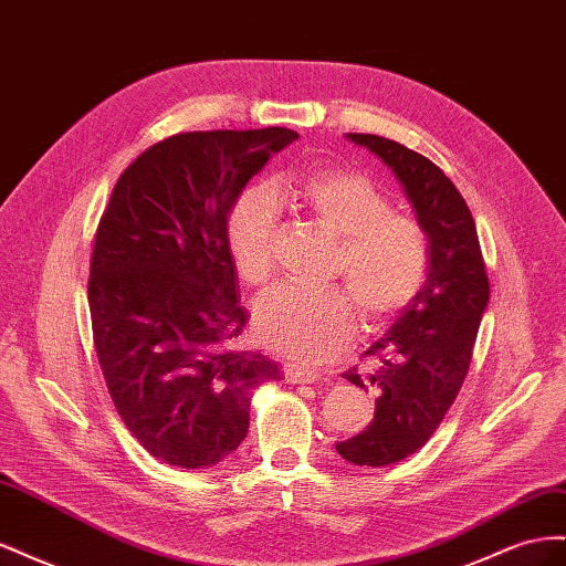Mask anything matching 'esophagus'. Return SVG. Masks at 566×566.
I'll use <instances>...</instances> for the list:
<instances>
[{
    "label": "esophagus",
    "instance_id": "34e87169",
    "mask_svg": "<svg viewBox=\"0 0 566 566\" xmlns=\"http://www.w3.org/2000/svg\"><path fill=\"white\" fill-rule=\"evenodd\" d=\"M283 375L287 382H295V385H302V382H314L318 378V373L304 368L300 364H285L283 366Z\"/></svg>",
    "mask_w": 566,
    "mask_h": 566
}]
</instances>
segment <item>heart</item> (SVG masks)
<instances>
[{"mask_svg": "<svg viewBox=\"0 0 566 566\" xmlns=\"http://www.w3.org/2000/svg\"><path fill=\"white\" fill-rule=\"evenodd\" d=\"M306 219L337 238L331 279L347 287H276L254 304V335L264 347L306 364L331 361L349 347L361 325L385 328L422 293L432 269L424 224L391 210V200L366 175L323 167L293 186ZM281 208L266 188H248L227 214L224 243L238 279L252 287L276 269Z\"/></svg>", "mask_w": 566, "mask_h": 566, "instance_id": "b5f03b06", "label": "heart"}]
</instances>
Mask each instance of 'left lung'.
I'll return each mask as SVG.
<instances>
[{"label":"left lung","instance_id":"left-lung-1","mask_svg":"<svg viewBox=\"0 0 566 566\" xmlns=\"http://www.w3.org/2000/svg\"><path fill=\"white\" fill-rule=\"evenodd\" d=\"M349 139L394 169L432 241L422 293L364 352L368 368L342 375L375 394V418L335 449L354 465L385 468L422 449L453 406L489 302V276L468 202L430 158L385 136Z\"/></svg>","mask_w":566,"mask_h":566}]
</instances>
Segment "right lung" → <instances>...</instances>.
<instances>
[{
	"mask_svg": "<svg viewBox=\"0 0 566 566\" xmlns=\"http://www.w3.org/2000/svg\"><path fill=\"white\" fill-rule=\"evenodd\" d=\"M285 127L184 132L148 146L119 175L94 238L87 300L115 410L167 465L208 468L241 447L250 391L281 380L243 354L227 214Z\"/></svg>",
	"mask_w": 566,
	"mask_h": 566,
	"instance_id": "add662e5",
	"label": "right lung"
}]
</instances>
